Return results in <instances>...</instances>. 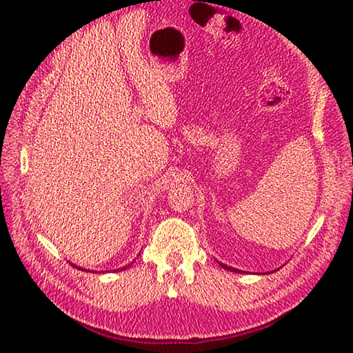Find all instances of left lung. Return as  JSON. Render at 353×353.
I'll return each mask as SVG.
<instances>
[{
	"label": "left lung",
	"mask_w": 353,
	"mask_h": 353,
	"mask_svg": "<svg viewBox=\"0 0 353 353\" xmlns=\"http://www.w3.org/2000/svg\"><path fill=\"white\" fill-rule=\"evenodd\" d=\"M220 265H221L223 268H226V270H230V272H235V273H243V272H241V270H236V268H232V267H228L226 264H221V262H220Z\"/></svg>",
	"instance_id": "1"
}]
</instances>
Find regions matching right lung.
Listing matches in <instances>:
<instances>
[{"label":"right lung","instance_id":"obj_1","mask_svg":"<svg viewBox=\"0 0 353 353\" xmlns=\"http://www.w3.org/2000/svg\"><path fill=\"white\" fill-rule=\"evenodd\" d=\"M74 267H76V265H74ZM127 267H130V264H129V265H125V267H123V268H118V270H114V272H121V270H125ZM77 268H80V267H77ZM80 270H83V268H80Z\"/></svg>","mask_w":353,"mask_h":353}]
</instances>
